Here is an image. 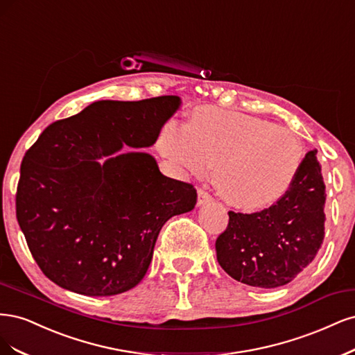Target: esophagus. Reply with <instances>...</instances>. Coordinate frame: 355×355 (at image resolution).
Returning <instances> with one entry per match:
<instances>
[{
	"label": "esophagus",
	"instance_id": "1",
	"mask_svg": "<svg viewBox=\"0 0 355 355\" xmlns=\"http://www.w3.org/2000/svg\"><path fill=\"white\" fill-rule=\"evenodd\" d=\"M212 202V196L208 193L205 191L203 189L198 190V207H202V205H207Z\"/></svg>",
	"mask_w": 355,
	"mask_h": 355
}]
</instances>
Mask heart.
<instances>
[{"mask_svg":"<svg viewBox=\"0 0 355 355\" xmlns=\"http://www.w3.org/2000/svg\"><path fill=\"white\" fill-rule=\"evenodd\" d=\"M157 150L182 174L207 175L230 207L266 211L292 189L302 165L298 137L270 121L245 113L203 107L189 127L166 122L157 134Z\"/></svg>","mask_w":355,"mask_h":355,"instance_id":"heart-1","label":"heart"}]
</instances>
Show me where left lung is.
<instances>
[{
  "label": "left lung",
  "mask_w": 355,
  "mask_h": 355,
  "mask_svg": "<svg viewBox=\"0 0 355 355\" xmlns=\"http://www.w3.org/2000/svg\"><path fill=\"white\" fill-rule=\"evenodd\" d=\"M326 186L317 150H310L289 193L274 207L228 212L216 239V259L234 280L254 288L288 284L315 258L324 239Z\"/></svg>",
  "instance_id": "1"
}]
</instances>
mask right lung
I'll list each match as a JSON object with an SVG mask.
<instances>
[{
	"label": "right lung",
	"instance_id": "right-lung-1",
	"mask_svg": "<svg viewBox=\"0 0 355 355\" xmlns=\"http://www.w3.org/2000/svg\"><path fill=\"white\" fill-rule=\"evenodd\" d=\"M178 96L101 100L45 128L20 166L16 216L42 272L60 288L110 296L139 284L162 225L196 205L144 152L180 109Z\"/></svg>",
	"mask_w": 355,
	"mask_h": 355
}]
</instances>
